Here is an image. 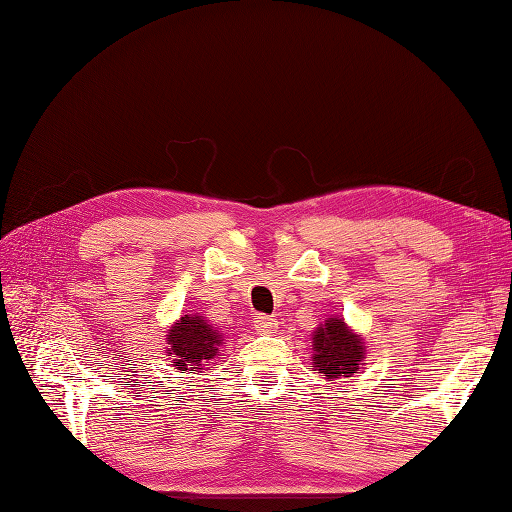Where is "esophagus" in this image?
Wrapping results in <instances>:
<instances>
[{"instance_id": "34e87169", "label": "esophagus", "mask_w": 512, "mask_h": 512, "mask_svg": "<svg viewBox=\"0 0 512 512\" xmlns=\"http://www.w3.org/2000/svg\"><path fill=\"white\" fill-rule=\"evenodd\" d=\"M254 326H256L258 334H273V332H276V328H278V321L267 317V315H258L254 319Z\"/></svg>"}]
</instances>
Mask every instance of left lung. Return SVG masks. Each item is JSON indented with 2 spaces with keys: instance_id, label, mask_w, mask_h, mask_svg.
I'll list each match as a JSON object with an SVG mask.
<instances>
[{
  "instance_id": "left-lung-1",
  "label": "left lung",
  "mask_w": 512,
  "mask_h": 512,
  "mask_svg": "<svg viewBox=\"0 0 512 512\" xmlns=\"http://www.w3.org/2000/svg\"><path fill=\"white\" fill-rule=\"evenodd\" d=\"M367 347L363 334L347 326L343 317H328L313 332V371L326 382L352 378L363 369Z\"/></svg>"
}]
</instances>
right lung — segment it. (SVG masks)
<instances>
[{
	"mask_svg": "<svg viewBox=\"0 0 512 512\" xmlns=\"http://www.w3.org/2000/svg\"><path fill=\"white\" fill-rule=\"evenodd\" d=\"M223 334L215 323H210L199 313L184 315L171 323L165 334V354L178 371H202L204 367L217 365L221 356Z\"/></svg>",
	"mask_w": 512,
	"mask_h": 512,
	"instance_id": "obj_1",
	"label": "right lung"
}]
</instances>
